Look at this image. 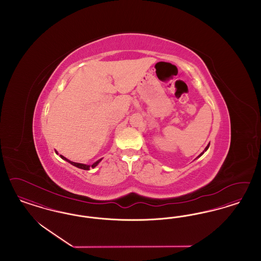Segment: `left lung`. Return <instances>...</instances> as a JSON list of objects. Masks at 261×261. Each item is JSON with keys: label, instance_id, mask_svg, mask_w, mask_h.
<instances>
[{"label": "left lung", "instance_id": "obj_1", "mask_svg": "<svg viewBox=\"0 0 261 261\" xmlns=\"http://www.w3.org/2000/svg\"><path fill=\"white\" fill-rule=\"evenodd\" d=\"M208 148H210V144H208V145H207V146H206V148H205V149H204V150H203V151H202V152H201V153H200V154H199V156H200V155H201V154H202V153H203V152H204V151H205V150H206V149H208ZM199 156H198V158H199Z\"/></svg>", "mask_w": 261, "mask_h": 261}]
</instances>
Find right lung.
<instances>
[{"instance_id":"add662e5","label":"right lung","mask_w":261,"mask_h":261,"mask_svg":"<svg viewBox=\"0 0 261 261\" xmlns=\"http://www.w3.org/2000/svg\"><path fill=\"white\" fill-rule=\"evenodd\" d=\"M58 153V152H57ZM61 158H62V160H64V161H66L67 162H69L70 164H72V165H74L76 167H78V168H80V169H84V170H89L91 167L92 168H94V167H96L98 164H99V162L101 161V159L99 160L98 162H95V163H93L92 165H87V164H83V163H77V162H70L69 160H67L66 158H64L63 155L61 154Z\"/></svg>"}]
</instances>
